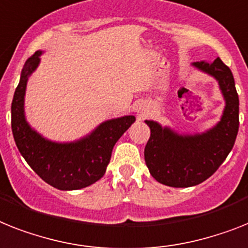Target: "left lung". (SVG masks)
<instances>
[{
    "label": "left lung",
    "mask_w": 248,
    "mask_h": 248,
    "mask_svg": "<svg viewBox=\"0 0 248 248\" xmlns=\"http://www.w3.org/2000/svg\"><path fill=\"white\" fill-rule=\"evenodd\" d=\"M193 65L216 77L226 99V109L214 128L195 136H179L156 122L146 120L151 129L144 148L146 165L158 183L172 187H189L210 177L230 155L238 133V93L230 67L219 58Z\"/></svg>",
    "instance_id": "1"
}]
</instances>
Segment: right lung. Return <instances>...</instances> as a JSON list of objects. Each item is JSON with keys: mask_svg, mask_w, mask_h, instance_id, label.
I'll use <instances>...</instances> for the list:
<instances>
[{"mask_svg": "<svg viewBox=\"0 0 248 248\" xmlns=\"http://www.w3.org/2000/svg\"><path fill=\"white\" fill-rule=\"evenodd\" d=\"M42 52H35L24 64L11 104V128L18 151L46 184L59 190H78L104 176L118 139L136 118L123 116L102 123L86 138L73 143H54L32 130L24 115L28 77L38 67Z\"/></svg>", "mask_w": 248, "mask_h": 248, "instance_id": "1", "label": "right lung"}]
</instances>
